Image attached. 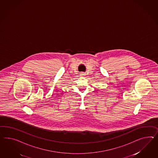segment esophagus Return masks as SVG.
Instances as JSON below:
<instances>
[{
	"mask_svg": "<svg viewBox=\"0 0 158 158\" xmlns=\"http://www.w3.org/2000/svg\"><path fill=\"white\" fill-rule=\"evenodd\" d=\"M81 75H82V76H84V75H85V74H84V73H81Z\"/></svg>",
	"mask_w": 158,
	"mask_h": 158,
	"instance_id": "esophagus-1",
	"label": "esophagus"
}]
</instances>
